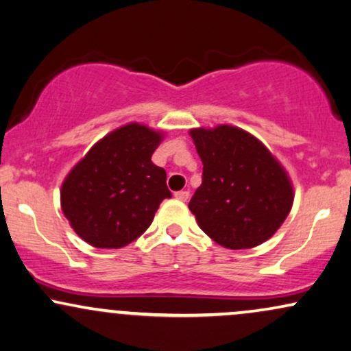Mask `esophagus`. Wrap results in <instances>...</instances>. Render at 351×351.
I'll list each match as a JSON object with an SVG mask.
<instances>
[{
    "label": "esophagus",
    "mask_w": 351,
    "mask_h": 351,
    "mask_svg": "<svg viewBox=\"0 0 351 351\" xmlns=\"http://www.w3.org/2000/svg\"><path fill=\"white\" fill-rule=\"evenodd\" d=\"M175 197L178 199V201L186 202L189 199V191H178V193H175Z\"/></svg>",
    "instance_id": "34e87169"
}]
</instances>
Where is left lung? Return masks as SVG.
<instances>
[{
    "instance_id": "obj_1",
    "label": "left lung",
    "mask_w": 351,
    "mask_h": 351,
    "mask_svg": "<svg viewBox=\"0 0 351 351\" xmlns=\"http://www.w3.org/2000/svg\"><path fill=\"white\" fill-rule=\"evenodd\" d=\"M202 160V184L189 210L207 237L250 250L282 227L293 204L285 168L254 136L230 124L189 131Z\"/></svg>"
}]
</instances>
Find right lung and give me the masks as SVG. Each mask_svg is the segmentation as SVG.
I'll use <instances>...</instances> for the list:
<instances>
[{
    "mask_svg": "<svg viewBox=\"0 0 351 351\" xmlns=\"http://www.w3.org/2000/svg\"><path fill=\"white\" fill-rule=\"evenodd\" d=\"M163 132L130 123L92 145L61 184V208L69 225L94 247L118 250L152 223L163 199L171 197L167 173L152 154Z\"/></svg>",
    "mask_w": 351,
    "mask_h": 351,
    "instance_id": "right-lung-1",
    "label": "right lung"
}]
</instances>
